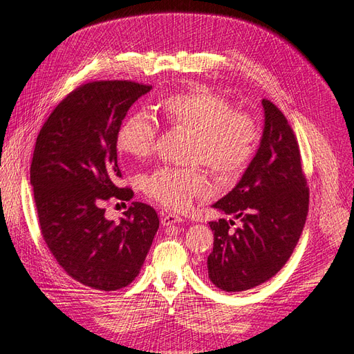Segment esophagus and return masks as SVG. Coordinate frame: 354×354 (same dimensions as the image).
I'll return each mask as SVG.
<instances>
[{
	"mask_svg": "<svg viewBox=\"0 0 354 354\" xmlns=\"http://www.w3.org/2000/svg\"><path fill=\"white\" fill-rule=\"evenodd\" d=\"M181 220L183 218L173 212H162V216H160V224H162V226H171V224L181 223Z\"/></svg>",
	"mask_w": 354,
	"mask_h": 354,
	"instance_id": "1",
	"label": "esophagus"
}]
</instances>
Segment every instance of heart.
<instances>
[{"label":"heart","mask_w":354,"mask_h":354,"mask_svg":"<svg viewBox=\"0 0 354 354\" xmlns=\"http://www.w3.org/2000/svg\"><path fill=\"white\" fill-rule=\"evenodd\" d=\"M165 121L190 131L189 162L207 165L214 174L233 177L246 168L259 143L254 116L232 109L227 97L208 85L192 84L159 104ZM158 137V122L145 111L128 115L116 134L118 151L145 159L151 156ZM142 189L151 199L171 209H186L195 198L207 194L209 183L199 167H158L142 177Z\"/></svg>","instance_id":"obj_1"}]
</instances>
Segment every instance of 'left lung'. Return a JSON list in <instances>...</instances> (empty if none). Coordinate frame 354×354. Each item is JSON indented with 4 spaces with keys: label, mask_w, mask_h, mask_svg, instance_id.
<instances>
[{
    "label": "left lung",
    "mask_w": 354,
    "mask_h": 354,
    "mask_svg": "<svg viewBox=\"0 0 354 354\" xmlns=\"http://www.w3.org/2000/svg\"><path fill=\"white\" fill-rule=\"evenodd\" d=\"M264 131L250 167L214 208L239 218L209 221L214 248L208 277L226 292L259 286L279 272L301 236L308 212V187L297 137L285 115L263 99Z\"/></svg>",
    "instance_id": "1"
}]
</instances>
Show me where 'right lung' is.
<instances>
[{
  "label": "right lung",
  "instance_id": "1",
  "mask_svg": "<svg viewBox=\"0 0 354 354\" xmlns=\"http://www.w3.org/2000/svg\"><path fill=\"white\" fill-rule=\"evenodd\" d=\"M152 85L90 81L71 91L37 137L30 185L47 248L72 279L100 291L130 285L159 227L156 211L133 202L120 223L104 217L106 201H130L120 187L116 134L131 104Z\"/></svg>",
  "mask_w": 354,
  "mask_h": 354
}]
</instances>
